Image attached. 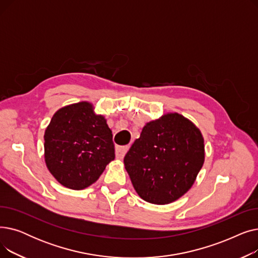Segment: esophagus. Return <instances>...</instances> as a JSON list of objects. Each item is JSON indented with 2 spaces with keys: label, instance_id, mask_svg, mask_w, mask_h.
Wrapping results in <instances>:
<instances>
[{
  "label": "esophagus",
  "instance_id": "34e87169",
  "mask_svg": "<svg viewBox=\"0 0 258 258\" xmlns=\"http://www.w3.org/2000/svg\"><path fill=\"white\" fill-rule=\"evenodd\" d=\"M128 150V146H117L116 147V158L117 159H123L126 152Z\"/></svg>",
  "mask_w": 258,
  "mask_h": 258
}]
</instances>
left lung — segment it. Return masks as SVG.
I'll return each mask as SVG.
<instances>
[{"label":"left lung","mask_w":258,"mask_h":258,"mask_svg":"<svg viewBox=\"0 0 258 258\" xmlns=\"http://www.w3.org/2000/svg\"><path fill=\"white\" fill-rule=\"evenodd\" d=\"M204 159L200 130L184 116L169 113L146 123L125 155L124 165L141 199L165 205L191 188Z\"/></svg>","instance_id":"left-lung-1"}]
</instances>
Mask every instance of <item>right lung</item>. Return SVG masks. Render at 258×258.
I'll use <instances>...</instances> for the list:
<instances>
[{
  "mask_svg": "<svg viewBox=\"0 0 258 258\" xmlns=\"http://www.w3.org/2000/svg\"><path fill=\"white\" fill-rule=\"evenodd\" d=\"M45 161L52 175L74 190L96 182L115 159L112 131L90 102L63 106L45 132Z\"/></svg>",
  "mask_w": 258,
  "mask_h": 258,
  "instance_id": "add662e5",
  "label": "right lung"
}]
</instances>
